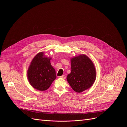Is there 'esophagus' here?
<instances>
[{"label":"esophagus","instance_id":"34e87169","mask_svg":"<svg viewBox=\"0 0 127 127\" xmlns=\"http://www.w3.org/2000/svg\"><path fill=\"white\" fill-rule=\"evenodd\" d=\"M60 78H63V79H65V78H66V76H65V75H62V76L60 77Z\"/></svg>","mask_w":127,"mask_h":127}]
</instances>
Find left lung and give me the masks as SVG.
<instances>
[{
    "instance_id": "left-lung-1",
    "label": "left lung",
    "mask_w": 127,
    "mask_h": 127,
    "mask_svg": "<svg viewBox=\"0 0 127 127\" xmlns=\"http://www.w3.org/2000/svg\"><path fill=\"white\" fill-rule=\"evenodd\" d=\"M71 72L67 80L72 90L81 93L89 89L96 79L94 64L86 55H82L71 59Z\"/></svg>"
}]
</instances>
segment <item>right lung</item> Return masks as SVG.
<instances>
[{"instance_id": "1", "label": "right lung", "mask_w": 127, "mask_h": 127, "mask_svg": "<svg viewBox=\"0 0 127 127\" xmlns=\"http://www.w3.org/2000/svg\"><path fill=\"white\" fill-rule=\"evenodd\" d=\"M27 73L30 84L41 91L47 90L56 78V70L51 65L50 59L45 57L43 52L38 53L33 58Z\"/></svg>"}]
</instances>
